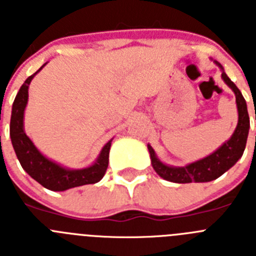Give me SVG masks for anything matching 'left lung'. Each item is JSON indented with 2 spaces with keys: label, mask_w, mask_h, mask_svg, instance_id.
Here are the masks:
<instances>
[{
  "label": "left lung",
  "mask_w": 256,
  "mask_h": 256,
  "mask_svg": "<svg viewBox=\"0 0 256 256\" xmlns=\"http://www.w3.org/2000/svg\"><path fill=\"white\" fill-rule=\"evenodd\" d=\"M214 62L220 68L222 79L234 91V96H236L237 112H238V123H237L236 130H234V134L230 136V138L222 144L220 148H216L214 152L198 160V162H190L184 166H173V165L165 164L156 156L151 144H148L152 168L162 180L174 183L210 182V180L219 178L222 174H224L228 169L232 168L238 162V159H241V156L245 151L248 130H250L248 105H246V101L241 91L224 73L223 66L218 61H214Z\"/></svg>",
  "instance_id": "8db88e82"
}]
</instances>
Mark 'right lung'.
I'll use <instances>...</instances> for the list:
<instances>
[{
  "mask_svg": "<svg viewBox=\"0 0 256 256\" xmlns=\"http://www.w3.org/2000/svg\"><path fill=\"white\" fill-rule=\"evenodd\" d=\"M46 64L42 65L34 74L26 78L12 104L10 137L20 165L33 180L51 191H66L74 187L100 182L108 169V152L112 148V138L104 146L94 164L82 169H70L46 158L36 148L24 130V112L28 104L29 84L36 74L40 73Z\"/></svg>",
  "mask_w": 256,
  "mask_h": 256,
  "instance_id": "obj_1",
  "label": "right lung"
}]
</instances>
